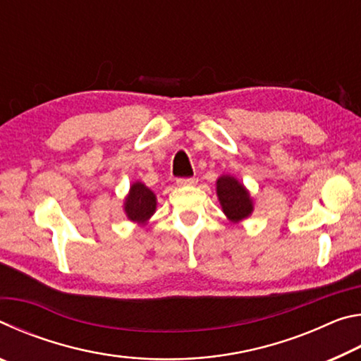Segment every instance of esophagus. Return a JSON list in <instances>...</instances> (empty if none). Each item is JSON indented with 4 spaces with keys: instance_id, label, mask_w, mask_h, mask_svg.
Here are the masks:
<instances>
[{
    "instance_id": "1",
    "label": "esophagus",
    "mask_w": 361,
    "mask_h": 361,
    "mask_svg": "<svg viewBox=\"0 0 361 361\" xmlns=\"http://www.w3.org/2000/svg\"><path fill=\"white\" fill-rule=\"evenodd\" d=\"M195 183V178H178L176 180V185L178 186H191Z\"/></svg>"
}]
</instances>
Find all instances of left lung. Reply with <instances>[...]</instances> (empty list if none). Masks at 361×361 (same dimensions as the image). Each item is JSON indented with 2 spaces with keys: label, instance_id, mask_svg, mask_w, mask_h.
Listing matches in <instances>:
<instances>
[{
  "label": "left lung",
  "instance_id": "8db88e82",
  "mask_svg": "<svg viewBox=\"0 0 361 361\" xmlns=\"http://www.w3.org/2000/svg\"><path fill=\"white\" fill-rule=\"evenodd\" d=\"M216 194L224 215L232 223H239L253 212V200L242 183L231 175H223L216 180Z\"/></svg>",
  "mask_w": 361,
  "mask_h": 361
}]
</instances>
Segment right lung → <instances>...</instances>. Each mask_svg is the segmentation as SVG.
Segmentation results:
<instances>
[{
    "instance_id": "right-lung-1",
    "label": "right lung",
    "mask_w": 361,
    "mask_h": 361,
    "mask_svg": "<svg viewBox=\"0 0 361 361\" xmlns=\"http://www.w3.org/2000/svg\"><path fill=\"white\" fill-rule=\"evenodd\" d=\"M156 195L143 183H133L124 200V212L133 223L146 224L156 212Z\"/></svg>"
}]
</instances>
